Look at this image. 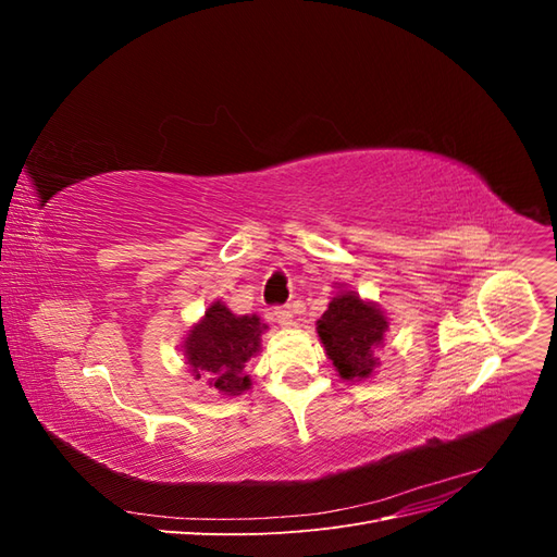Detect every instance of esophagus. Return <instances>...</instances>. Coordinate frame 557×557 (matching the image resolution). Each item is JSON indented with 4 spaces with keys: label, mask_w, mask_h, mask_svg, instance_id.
Returning a JSON list of instances; mask_svg holds the SVG:
<instances>
[{
    "label": "esophagus",
    "mask_w": 557,
    "mask_h": 557,
    "mask_svg": "<svg viewBox=\"0 0 557 557\" xmlns=\"http://www.w3.org/2000/svg\"><path fill=\"white\" fill-rule=\"evenodd\" d=\"M274 320L283 327H290L293 325V309L290 307H278L274 309Z\"/></svg>",
    "instance_id": "1"
}]
</instances>
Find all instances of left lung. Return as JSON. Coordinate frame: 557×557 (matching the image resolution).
<instances>
[{"instance_id": "obj_1", "label": "left lung", "mask_w": 557, "mask_h": 557, "mask_svg": "<svg viewBox=\"0 0 557 557\" xmlns=\"http://www.w3.org/2000/svg\"><path fill=\"white\" fill-rule=\"evenodd\" d=\"M336 288L339 293L330 299L315 332L336 374L344 381H367L381 367L376 350L383 346L391 323L376 301L362 299L356 290L344 288V283Z\"/></svg>"}]
</instances>
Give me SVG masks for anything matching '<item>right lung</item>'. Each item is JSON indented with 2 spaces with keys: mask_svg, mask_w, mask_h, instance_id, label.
<instances>
[{
  "mask_svg": "<svg viewBox=\"0 0 557 557\" xmlns=\"http://www.w3.org/2000/svg\"><path fill=\"white\" fill-rule=\"evenodd\" d=\"M264 330L258 313L237 315L225 301L213 299L183 339L181 350L188 372L227 397L250 391L246 362L260 352Z\"/></svg>",
  "mask_w": 557,
  "mask_h": 557,
  "instance_id": "right-lung-1",
  "label": "right lung"
}]
</instances>
